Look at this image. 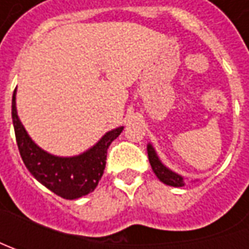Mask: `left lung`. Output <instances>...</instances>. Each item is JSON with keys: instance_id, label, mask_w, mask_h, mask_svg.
I'll return each mask as SVG.
<instances>
[{"instance_id": "left-lung-1", "label": "left lung", "mask_w": 249, "mask_h": 249, "mask_svg": "<svg viewBox=\"0 0 249 249\" xmlns=\"http://www.w3.org/2000/svg\"><path fill=\"white\" fill-rule=\"evenodd\" d=\"M147 151H148V159L149 163H151V167H152L154 173L157 175V177L162 183L172 187H183L186 184V178L184 177L175 173L173 170H170L169 167H166L160 162V159L158 158L155 149H154V147L151 144L147 145Z\"/></svg>"}]
</instances>
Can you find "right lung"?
<instances>
[{"label": "right lung", "instance_id": "obj_1", "mask_svg": "<svg viewBox=\"0 0 249 249\" xmlns=\"http://www.w3.org/2000/svg\"><path fill=\"white\" fill-rule=\"evenodd\" d=\"M12 122L20 157L29 172L53 194L65 199H77L90 194L98 186L107 163L110 142L123 126L110 130L90 149L76 157H55L41 149L23 127L16 112V91L12 97Z\"/></svg>", "mask_w": 249, "mask_h": 249}]
</instances>
